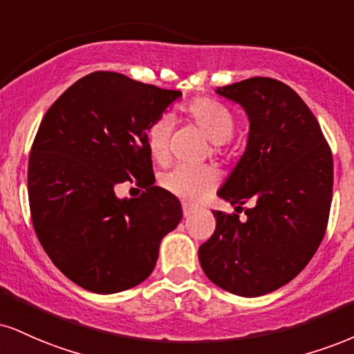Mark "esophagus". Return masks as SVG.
Segmentation results:
<instances>
[{
    "instance_id": "esophagus-1",
    "label": "esophagus",
    "mask_w": 354,
    "mask_h": 354,
    "mask_svg": "<svg viewBox=\"0 0 354 354\" xmlns=\"http://www.w3.org/2000/svg\"><path fill=\"white\" fill-rule=\"evenodd\" d=\"M181 206H183V214H185L186 218H188V216H191L196 211V206H194V204H191V203L183 201Z\"/></svg>"
}]
</instances>
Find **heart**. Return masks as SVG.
I'll list each match as a JSON object with an SVG mask.
<instances>
[{
	"label": "heart",
	"mask_w": 354,
	"mask_h": 354,
	"mask_svg": "<svg viewBox=\"0 0 354 354\" xmlns=\"http://www.w3.org/2000/svg\"><path fill=\"white\" fill-rule=\"evenodd\" d=\"M185 117L198 127L216 148L224 147L234 131V117L231 110L219 102L198 97L185 107ZM145 140L150 155L156 161H166L169 151V125L168 122H151L145 130ZM218 176L209 166L178 165L161 176V186L178 198L186 201H198L216 186Z\"/></svg>",
	"instance_id": "heart-1"
}]
</instances>
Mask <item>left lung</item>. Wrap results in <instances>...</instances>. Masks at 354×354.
I'll use <instances>...</instances> for the list:
<instances>
[{
  "label": "left lung",
  "mask_w": 354,
  "mask_h": 354,
  "mask_svg": "<svg viewBox=\"0 0 354 354\" xmlns=\"http://www.w3.org/2000/svg\"><path fill=\"white\" fill-rule=\"evenodd\" d=\"M216 92L241 104L250 122L244 155L218 193L247 218L212 211L216 231L199 247V262L218 287L261 297L295 279L322 244L333 156L312 110L287 84L252 77Z\"/></svg>",
  "instance_id": "obj_1"
}]
</instances>
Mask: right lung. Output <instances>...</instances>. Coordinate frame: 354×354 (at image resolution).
<instances>
[{"instance_id": "1", "label": "right lung", "mask_w": 354, "mask_h": 354, "mask_svg": "<svg viewBox=\"0 0 354 354\" xmlns=\"http://www.w3.org/2000/svg\"><path fill=\"white\" fill-rule=\"evenodd\" d=\"M180 91L97 71L50 105L28 165L29 209L42 249L67 279L95 293L142 283L160 242L183 218L181 204L153 186L145 130ZM130 180L145 191L118 200Z\"/></svg>"}]
</instances>
